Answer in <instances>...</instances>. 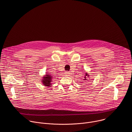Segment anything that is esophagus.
<instances>
[{"label": "esophagus", "instance_id": "34e87169", "mask_svg": "<svg viewBox=\"0 0 132 132\" xmlns=\"http://www.w3.org/2000/svg\"><path fill=\"white\" fill-rule=\"evenodd\" d=\"M65 75L67 76H69L70 75V72H69V71H67V72H65Z\"/></svg>", "mask_w": 132, "mask_h": 132}]
</instances>
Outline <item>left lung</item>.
Segmentation results:
<instances>
[{
	"instance_id": "obj_1",
	"label": "left lung",
	"mask_w": 132,
	"mask_h": 132,
	"mask_svg": "<svg viewBox=\"0 0 132 132\" xmlns=\"http://www.w3.org/2000/svg\"><path fill=\"white\" fill-rule=\"evenodd\" d=\"M85 78H84L85 79H84V80H87V79H88V77H89V76H89V75L87 72H86V74H85Z\"/></svg>"
}]
</instances>
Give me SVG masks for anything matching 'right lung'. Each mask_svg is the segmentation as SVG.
Segmentation results:
<instances>
[{"instance_id":"1","label":"right lung","mask_w":132,"mask_h":132,"mask_svg":"<svg viewBox=\"0 0 132 132\" xmlns=\"http://www.w3.org/2000/svg\"><path fill=\"white\" fill-rule=\"evenodd\" d=\"M43 78H42V83L44 86L45 87H51L52 85L51 82L52 81L53 79V76H51V75H50L48 73H46L44 76L42 77Z\"/></svg>"}]
</instances>
